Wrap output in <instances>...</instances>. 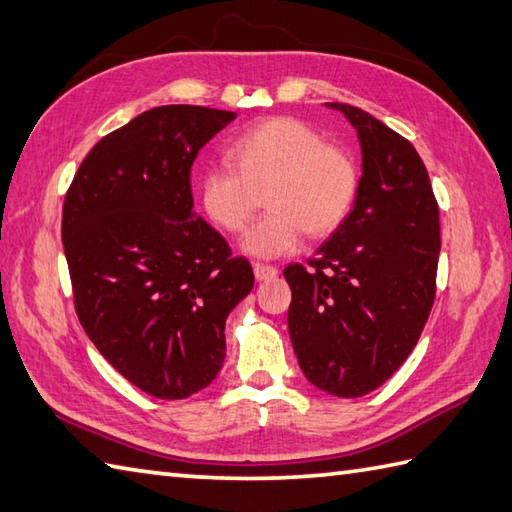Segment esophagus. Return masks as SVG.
I'll return each instance as SVG.
<instances>
[{
	"label": "esophagus",
	"mask_w": 512,
	"mask_h": 512,
	"mask_svg": "<svg viewBox=\"0 0 512 512\" xmlns=\"http://www.w3.org/2000/svg\"><path fill=\"white\" fill-rule=\"evenodd\" d=\"M253 273H255L257 281H270V279H275V277H277V273H279V270H277L275 266H266V264H255V266H253Z\"/></svg>",
	"instance_id": "34e87169"
}]
</instances>
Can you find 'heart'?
Returning <instances> with one entry per match:
<instances>
[{
    "mask_svg": "<svg viewBox=\"0 0 512 512\" xmlns=\"http://www.w3.org/2000/svg\"><path fill=\"white\" fill-rule=\"evenodd\" d=\"M231 169L211 167L198 184L200 206L224 233H244L264 195L268 213L244 237L242 250L275 259L301 248L308 231L330 235L350 213L358 173L343 149L323 145L312 127L292 118L248 129L226 149Z\"/></svg>",
    "mask_w": 512,
    "mask_h": 512,
    "instance_id": "1",
    "label": "heart"
}]
</instances>
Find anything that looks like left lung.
<instances>
[{"instance_id":"8db88e82","label":"left lung","mask_w":512,"mask_h":512,"mask_svg":"<svg viewBox=\"0 0 512 512\" xmlns=\"http://www.w3.org/2000/svg\"><path fill=\"white\" fill-rule=\"evenodd\" d=\"M356 129L361 180L352 211L284 277L288 330L303 376L339 398L380 387L416 347L436 299L440 217L429 173L407 138L345 103H325Z\"/></svg>"}]
</instances>
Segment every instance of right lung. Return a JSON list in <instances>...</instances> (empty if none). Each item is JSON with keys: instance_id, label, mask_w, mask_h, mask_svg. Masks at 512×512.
Returning a JSON list of instances; mask_svg holds the SVG:
<instances>
[{"instance_id": "1", "label": "right lung", "mask_w": 512, "mask_h": 512, "mask_svg": "<svg viewBox=\"0 0 512 512\" xmlns=\"http://www.w3.org/2000/svg\"><path fill=\"white\" fill-rule=\"evenodd\" d=\"M235 116L200 105L143 112L92 147L63 202L83 330L118 374L162 400L213 383L226 317L255 284L191 195L195 156Z\"/></svg>"}]
</instances>
